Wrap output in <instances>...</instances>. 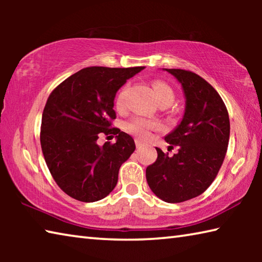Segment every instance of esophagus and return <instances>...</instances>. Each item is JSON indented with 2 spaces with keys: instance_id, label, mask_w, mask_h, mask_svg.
<instances>
[{
  "instance_id": "obj_1",
  "label": "esophagus",
  "mask_w": 262,
  "mask_h": 262,
  "mask_svg": "<svg viewBox=\"0 0 262 262\" xmlns=\"http://www.w3.org/2000/svg\"><path fill=\"white\" fill-rule=\"evenodd\" d=\"M135 144H136V148H141L142 147V142L140 140H136L135 141Z\"/></svg>"
}]
</instances>
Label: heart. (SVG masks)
Returning <instances> with one entry per match:
<instances>
[{"label": "heart", "instance_id": "b5f03b06", "mask_svg": "<svg viewBox=\"0 0 262 262\" xmlns=\"http://www.w3.org/2000/svg\"><path fill=\"white\" fill-rule=\"evenodd\" d=\"M152 90L155 98L156 101L159 104L162 101H170L172 103L174 99V94L172 91V89L167 85V84L156 81L152 83ZM115 106H117L118 110H122L125 103H123V92H120L118 95L117 100H115ZM161 128V125L157 121L148 120V119L143 118H133L132 120L126 122L125 129L129 133V134L136 136L137 139L144 140L148 139L151 134L152 130H156Z\"/></svg>", "mask_w": 262, "mask_h": 262}]
</instances>
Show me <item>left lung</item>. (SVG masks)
I'll list each match as a JSON object with an SVG mask.
<instances>
[{"label": "left lung", "mask_w": 262, "mask_h": 262, "mask_svg": "<svg viewBox=\"0 0 262 262\" xmlns=\"http://www.w3.org/2000/svg\"><path fill=\"white\" fill-rule=\"evenodd\" d=\"M181 84L185 96L183 119L165 141L178 147L168 157L156 148V162L145 170L150 189L161 200H190L209 187L227 154L230 137L228 110L221 96L199 75L183 69H164Z\"/></svg>", "instance_id": "8db88e82"}]
</instances>
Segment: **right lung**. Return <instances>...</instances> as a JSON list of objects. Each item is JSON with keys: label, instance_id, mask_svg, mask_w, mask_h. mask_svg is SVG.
I'll return each instance as SVG.
<instances>
[{"label": "right lung", "instance_id": "add662e5", "mask_svg": "<svg viewBox=\"0 0 262 262\" xmlns=\"http://www.w3.org/2000/svg\"><path fill=\"white\" fill-rule=\"evenodd\" d=\"M144 67H89L64 79L47 99L40 143L48 170L66 194L82 202L107 196L119 168L135 150L133 137L111 128L114 98L128 78ZM99 132H113L114 145L96 143Z\"/></svg>", "mask_w": 262, "mask_h": 262}]
</instances>
